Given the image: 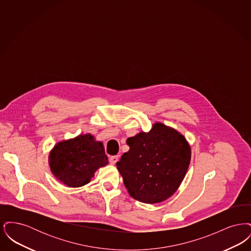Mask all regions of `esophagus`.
<instances>
[{
    "label": "esophagus",
    "instance_id": "obj_1",
    "mask_svg": "<svg viewBox=\"0 0 251 251\" xmlns=\"http://www.w3.org/2000/svg\"><path fill=\"white\" fill-rule=\"evenodd\" d=\"M118 160H119V156H111L110 159H109L111 165H116V163L118 162Z\"/></svg>",
    "mask_w": 251,
    "mask_h": 251
}]
</instances>
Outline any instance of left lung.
I'll list each match as a JSON object with an SVG mask.
<instances>
[{"label": "left lung", "mask_w": 251, "mask_h": 251, "mask_svg": "<svg viewBox=\"0 0 251 251\" xmlns=\"http://www.w3.org/2000/svg\"><path fill=\"white\" fill-rule=\"evenodd\" d=\"M126 143L130 150L117 168L131 197L154 204L177 191L191 160V148L181 133L156 122L149 132L140 131Z\"/></svg>", "instance_id": "1"}]
</instances>
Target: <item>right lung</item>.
<instances>
[{
  "label": "right lung",
  "mask_w": 251,
  "mask_h": 251,
  "mask_svg": "<svg viewBox=\"0 0 251 251\" xmlns=\"http://www.w3.org/2000/svg\"><path fill=\"white\" fill-rule=\"evenodd\" d=\"M108 158L103 144L90 133L56 144L50 151L49 165L53 176L69 187H81L105 167Z\"/></svg>",
  "instance_id": "obj_1"
}]
</instances>
